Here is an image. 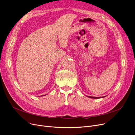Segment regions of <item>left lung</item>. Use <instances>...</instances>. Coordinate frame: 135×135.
I'll return each instance as SVG.
<instances>
[{
  "instance_id": "obj_1",
  "label": "left lung",
  "mask_w": 135,
  "mask_h": 135,
  "mask_svg": "<svg viewBox=\"0 0 135 135\" xmlns=\"http://www.w3.org/2000/svg\"><path fill=\"white\" fill-rule=\"evenodd\" d=\"M104 97H105V96H104ZM89 97H90V98H102L101 97H92V96H89Z\"/></svg>"
}]
</instances>
